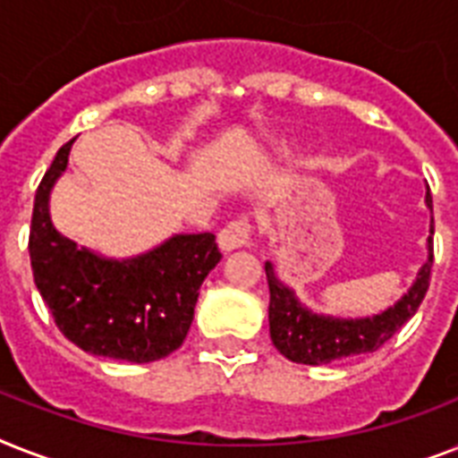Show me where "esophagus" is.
Instances as JSON below:
<instances>
[{
	"label": "esophagus",
	"mask_w": 458,
	"mask_h": 458,
	"mask_svg": "<svg viewBox=\"0 0 458 458\" xmlns=\"http://www.w3.org/2000/svg\"><path fill=\"white\" fill-rule=\"evenodd\" d=\"M250 242H251V225L244 221V218L228 223V225L218 233V247H221L223 251L242 250V247H247Z\"/></svg>",
	"instance_id": "obj_1"
}]
</instances>
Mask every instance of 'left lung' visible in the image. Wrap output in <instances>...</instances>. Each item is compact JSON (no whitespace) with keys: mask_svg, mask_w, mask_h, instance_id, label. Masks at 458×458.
Instances as JSON below:
<instances>
[{"mask_svg":"<svg viewBox=\"0 0 458 458\" xmlns=\"http://www.w3.org/2000/svg\"><path fill=\"white\" fill-rule=\"evenodd\" d=\"M426 207L433 214L430 190L426 192ZM430 268H433V216H430V235H428V259L416 273L411 287L385 311L361 318H340L309 309L293 287L278 278L276 266L266 261V278L271 290L268 326H271L273 344L285 359L306 366H323L347 356L376 352L419 311L430 285Z\"/></svg>","mask_w":458,"mask_h":458,"instance_id":"obj_1","label":"left lung"}]
</instances>
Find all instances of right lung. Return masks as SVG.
<instances>
[{
	"label": "right lung",
	"mask_w": 458,
	"mask_h": 458,
	"mask_svg": "<svg viewBox=\"0 0 458 458\" xmlns=\"http://www.w3.org/2000/svg\"><path fill=\"white\" fill-rule=\"evenodd\" d=\"M75 140L61 147L35 192L32 278L56 326L75 347L116 361L149 363L185 342L199 287L221 261L216 235H171L138 257L81 247L52 223L49 197Z\"/></svg>",
	"instance_id": "add662e5"
}]
</instances>
